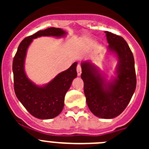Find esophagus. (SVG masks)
<instances>
[{
	"mask_svg": "<svg viewBox=\"0 0 149 149\" xmlns=\"http://www.w3.org/2000/svg\"><path fill=\"white\" fill-rule=\"evenodd\" d=\"M76 70H77V73H78V76H81V67L79 64L77 65V68H76Z\"/></svg>",
	"mask_w": 149,
	"mask_h": 149,
	"instance_id": "34e87169",
	"label": "esophagus"
}]
</instances>
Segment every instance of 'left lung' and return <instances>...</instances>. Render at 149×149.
Here are the masks:
<instances>
[{
	"instance_id": "1",
	"label": "left lung",
	"mask_w": 149,
	"mask_h": 149,
	"mask_svg": "<svg viewBox=\"0 0 149 149\" xmlns=\"http://www.w3.org/2000/svg\"><path fill=\"white\" fill-rule=\"evenodd\" d=\"M108 49L118 58L117 77L106 81L91 63H81L84 90L86 103L95 116L111 119L120 115L131 100L136 87L134 58L125 40L119 35L104 31Z\"/></svg>"
}]
</instances>
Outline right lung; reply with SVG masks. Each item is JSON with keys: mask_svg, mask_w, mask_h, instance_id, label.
I'll list each match as a JSON object with an SVG mask.
<instances>
[{"mask_svg": "<svg viewBox=\"0 0 149 149\" xmlns=\"http://www.w3.org/2000/svg\"><path fill=\"white\" fill-rule=\"evenodd\" d=\"M65 34V31L61 29L55 27L37 31L22 40L13 58L15 94L26 110L39 119H51L62 112L66 92L70 88L72 81L77 76V63H74L68 70L59 73L48 84L38 86L26 77L24 72V64L26 50L33 39L42 36L63 37Z\"/></svg>", "mask_w": 149, "mask_h": 149, "instance_id": "1", "label": "right lung"}]
</instances>
